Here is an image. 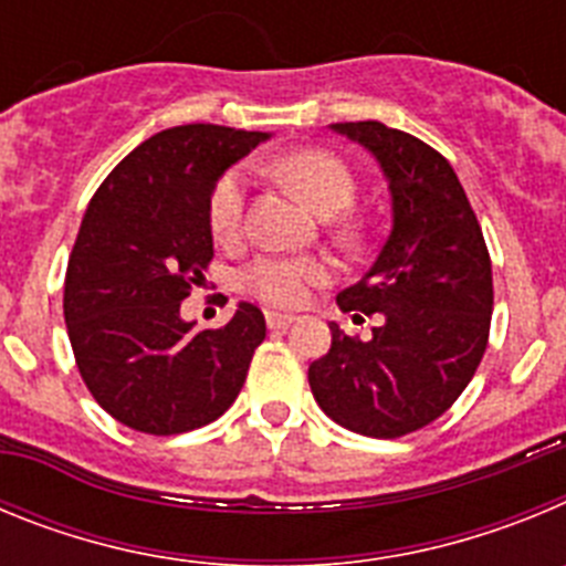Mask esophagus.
I'll use <instances>...</instances> for the list:
<instances>
[{
  "label": "esophagus",
  "instance_id": "esophagus-1",
  "mask_svg": "<svg viewBox=\"0 0 566 566\" xmlns=\"http://www.w3.org/2000/svg\"><path fill=\"white\" fill-rule=\"evenodd\" d=\"M294 323L292 314H280V312H266V326L272 328V332H283V328H289Z\"/></svg>",
  "mask_w": 566,
  "mask_h": 566
}]
</instances>
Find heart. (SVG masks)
<instances>
[{
  "label": "heart",
  "instance_id": "obj_1",
  "mask_svg": "<svg viewBox=\"0 0 566 566\" xmlns=\"http://www.w3.org/2000/svg\"><path fill=\"white\" fill-rule=\"evenodd\" d=\"M280 181L286 184L300 201L319 214H337L354 201V178L337 155L326 149H297L269 164ZM247 203V175L229 169L218 178L209 195V229L218 240L229 243L243 227ZM334 274L332 263L317 254H263L240 272V289L260 303L292 308L306 303L308 289L323 286Z\"/></svg>",
  "mask_w": 566,
  "mask_h": 566
}]
</instances>
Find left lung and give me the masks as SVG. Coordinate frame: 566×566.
Here are the masks:
<instances>
[{
	"label": "left lung",
	"instance_id": "1",
	"mask_svg": "<svg viewBox=\"0 0 566 566\" xmlns=\"http://www.w3.org/2000/svg\"><path fill=\"white\" fill-rule=\"evenodd\" d=\"M363 144L391 192V232L359 283L337 294L343 312L379 314L371 339L332 323V348L308 365V385L334 422L397 439L442 417L488 348L493 272L482 227L442 155L379 122L332 124Z\"/></svg>",
	"mask_w": 566,
	"mask_h": 566
}]
</instances>
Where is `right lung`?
I'll return each instance as SVG.
<instances>
[{"instance_id":"obj_1","label":"right lung","mask_w":566,"mask_h":566,"mask_svg":"<svg viewBox=\"0 0 566 566\" xmlns=\"http://www.w3.org/2000/svg\"><path fill=\"white\" fill-rule=\"evenodd\" d=\"M266 133L184 124L135 147L93 195L64 277V323L78 374L133 431L175 437L214 422L247 382L266 319L238 303L227 326L181 319L203 286L209 195Z\"/></svg>"}]
</instances>
